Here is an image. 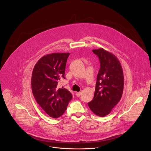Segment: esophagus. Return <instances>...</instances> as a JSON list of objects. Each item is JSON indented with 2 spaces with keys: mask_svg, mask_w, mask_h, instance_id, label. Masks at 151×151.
Wrapping results in <instances>:
<instances>
[{
  "mask_svg": "<svg viewBox=\"0 0 151 151\" xmlns=\"http://www.w3.org/2000/svg\"><path fill=\"white\" fill-rule=\"evenodd\" d=\"M82 94V93L81 92H76V95L77 97H80Z\"/></svg>",
  "mask_w": 151,
  "mask_h": 151,
  "instance_id": "esophagus-1",
  "label": "esophagus"
}]
</instances>
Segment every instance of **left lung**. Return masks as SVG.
<instances>
[{"mask_svg": "<svg viewBox=\"0 0 151 151\" xmlns=\"http://www.w3.org/2000/svg\"><path fill=\"white\" fill-rule=\"evenodd\" d=\"M100 62L94 96L88 103L96 115H108L120 100L124 88V76L121 64L112 52L102 48L93 50Z\"/></svg>", "mask_w": 151, "mask_h": 151, "instance_id": "8db88e82", "label": "left lung"}]
</instances>
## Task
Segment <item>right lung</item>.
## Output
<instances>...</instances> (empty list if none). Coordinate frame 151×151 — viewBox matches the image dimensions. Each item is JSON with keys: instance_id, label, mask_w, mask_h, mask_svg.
<instances>
[{"instance_id": "obj_1", "label": "right lung", "mask_w": 151, "mask_h": 151, "mask_svg": "<svg viewBox=\"0 0 151 151\" xmlns=\"http://www.w3.org/2000/svg\"><path fill=\"white\" fill-rule=\"evenodd\" d=\"M70 53L54 52L44 55L36 63L32 71L31 87L38 104L49 116L63 115L72 98L66 88H58L57 84L65 78L66 63Z\"/></svg>"}]
</instances>
